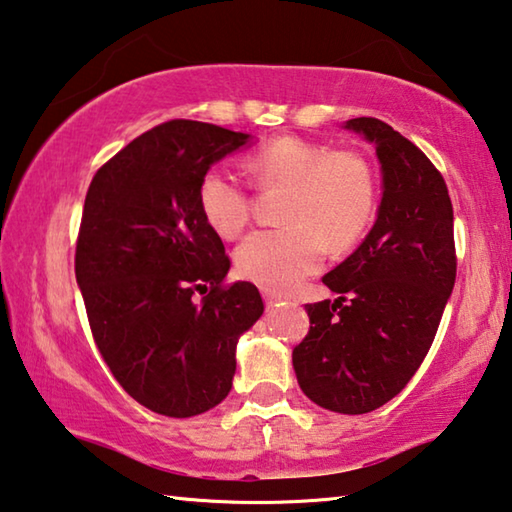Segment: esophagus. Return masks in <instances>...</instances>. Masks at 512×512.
Masks as SVG:
<instances>
[{"label":"esophagus","mask_w":512,"mask_h":512,"mask_svg":"<svg viewBox=\"0 0 512 512\" xmlns=\"http://www.w3.org/2000/svg\"><path fill=\"white\" fill-rule=\"evenodd\" d=\"M263 299H265V306H267V308H274V306H279V303H281V294L265 290V292H263Z\"/></svg>","instance_id":"obj_1"}]
</instances>
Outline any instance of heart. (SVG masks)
Masks as SVG:
<instances>
[{
	"label": "heart",
	"instance_id": "1",
	"mask_svg": "<svg viewBox=\"0 0 512 512\" xmlns=\"http://www.w3.org/2000/svg\"><path fill=\"white\" fill-rule=\"evenodd\" d=\"M258 186H283L281 229H261L236 247L233 263L251 283L272 290L294 288L317 272L324 240L346 249L362 238L375 211L371 168L353 152H330L299 137H281L247 159ZM197 206L209 229L231 240L249 220V197L227 168L206 170L197 188Z\"/></svg>",
	"mask_w": 512,
	"mask_h": 512
}]
</instances>
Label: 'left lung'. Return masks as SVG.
<instances>
[{"label": "left lung", "instance_id": "obj_1", "mask_svg": "<svg viewBox=\"0 0 512 512\" xmlns=\"http://www.w3.org/2000/svg\"><path fill=\"white\" fill-rule=\"evenodd\" d=\"M342 128L375 148L382 197L362 245L324 276L337 299L306 306L292 366L315 405L355 416L398 396L434 342L456 279L454 211L441 173L391 125Z\"/></svg>", "mask_w": 512, "mask_h": 512}]
</instances>
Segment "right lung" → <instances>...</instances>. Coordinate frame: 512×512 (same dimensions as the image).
Masks as SVG:
<instances>
[{
	"mask_svg": "<svg viewBox=\"0 0 512 512\" xmlns=\"http://www.w3.org/2000/svg\"><path fill=\"white\" fill-rule=\"evenodd\" d=\"M251 141L220 125L168 121L116 152L89 184L78 288L103 360L155 414L191 418L220 405L238 339L265 310L256 285L222 288L229 258L197 206L206 170Z\"/></svg>",
	"mask_w": 512,
	"mask_h": 512,
	"instance_id": "right-lung-1",
	"label": "right lung"
}]
</instances>
